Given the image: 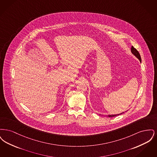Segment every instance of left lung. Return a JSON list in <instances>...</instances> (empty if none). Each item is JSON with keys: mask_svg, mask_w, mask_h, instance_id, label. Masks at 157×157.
<instances>
[{"mask_svg": "<svg viewBox=\"0 0 157 157\" xmlns=\"http://www.w3.org/2000/svg\"><path fill=\"white\" fill-rule=\"evenodd\" d=\"M131 52L138 59L140 60V62H141V56H140V53L138 52V51L135 48L134 46H132L131 47ZM122 113H124V112H122ZM122 113H120V114H117V115H108L109 117H115V116H117V115H119L122 114Z\"/></svg>", "mask_w": 157, "mask_h": 157, "instance_id": "obj_1", "label": "left lung"}]
</instances>
